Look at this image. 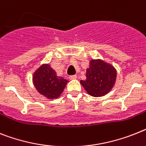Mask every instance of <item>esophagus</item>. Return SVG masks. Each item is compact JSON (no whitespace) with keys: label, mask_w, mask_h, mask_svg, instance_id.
Listing matches in <instances>:
<instances>
[{"label":"esophagus","mask_w":146,"mask_h":146,"mask_svg":"<svg viewBox=\"0 0 146 146\" xmlns=\"http://www.w3.org/2000/svg\"><path fill=\"white\" fill-rule=\"evenodd\" d=\"M77 78L76 76H70L69 77V79H70V80H74V79H76Z\"/></svg>","instance_id":"34e87169"}]
</instances>
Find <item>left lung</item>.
Instances as JSON below:
<instances>
[{"mask_svg": "<svg viewBox=\"0 0 146 146\" xmlns=\"http://www.w3.org/2000/svg\"><path fill=\"white\" fill-rule=\"evenodd\" d=\"M117 76V70L111 64L100 58L91 59L86 70V80H81L80 83L90 96L100 97L112 90Z\"/></svg>", "mask_w": 146, "mask_h": 146, "instance_id": "8db88e82", "label": "left lung"}]
</instances>
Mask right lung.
<instances>
[{"label":"right lung","instance_id":"obj_1","mask_svg":"<svg viewBox=\"0 0 146 146\" xmlns=\"http://www.w3.org/2000/svg\"><path fill=\"white\" fill-rule=\"evenodd\" d=\"M34 87L39 94L48 100L58 99L68 81L58 76L49 64H43L33 75Z\"/></svg>","mask_w":146,"mask_h":146}]
</instances>
